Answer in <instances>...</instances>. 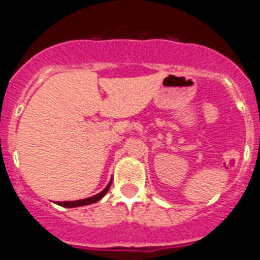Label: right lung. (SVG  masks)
Masks as SVG:
<instances>
[{
  "mask_svg": "<svg viewBox=\"0 0 260 260\" xmlns=\"http://www.w3.org/2000/svg\"><path fill=\"white\" fill-rule=\"evenodd\" d=\"M110 183H112V181H110L109 183L107 185V187H105L104 190H103L102 192H99V194L93 195V197H91V198H86V199H80V201H73V202H58V206H62V207H68V208H73V207H80V206H87V204H92V203H96V202H99L100 199L104 197L105 194L108 192V190H109L110 187Z\"/></svg>",
  "mask_w": 260,
  "mask_h": 260,
  "instance_id": "1",
  "label": "right lung"
}]
</instances>
